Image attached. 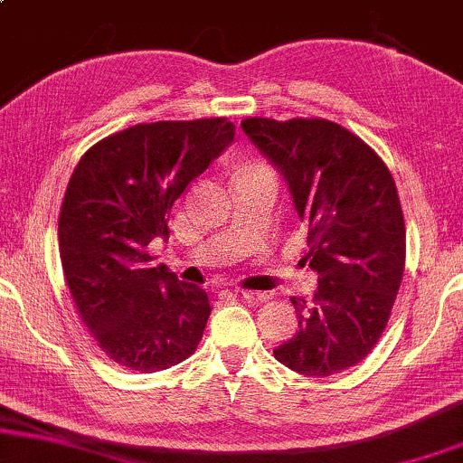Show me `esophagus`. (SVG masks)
I'll use <instances>...</instances> for the list:
<instances>
[{
	"label": "esophagus",
	"mask_w": 463,
	"mask_h": 463,
	"mask_svg": "<svg viewBox=\"0 0 463 463\" xmlns=\"http://www.w3.org/2000/svg\"><path fill=\"white\" fill-rule=\"evenodd\" d=\"M239 294H241V298L247 299V302H251V304H264L270 299V296L262 294V291H239Z\"/></svg>",
	"instance_id": "1"
}]
</instances>
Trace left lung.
Masks as SVG:
<instances>
[{"label":"left lung","instance_id":"obj_1","mask_svg":"<svg viewBox=\"0 0 463 463\" xmlns=\"http://www.w3.org/2000/svg\"><path fill=\"white\" fill-rule=\"evenodd\" d=\"M241 128L283 175L308 226L306 260L318 272L312 302L291 298L296 335L272 353L302 375L340 373L380 340L405 270V220L392 174L334 121L250 117Z\"/></svg>","mask_w":463,"mask_h":463}]
</instances>
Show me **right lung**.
<instances>
[{
	"mask_svg": "<svg viewBox=\"0 0 463 463\" xmlns=\"http://www.w3.org/2000/svg\"><path fill=\"white\" fill-rule=\"evenodd\" d=\"M234 140L224 117L140 123L100 140L71 175L58 247L81 321L109 359L155 373L191 356L212 306L205 289L153 264L175 199Z\"/></svg>",
	"mask_w": 463,
	"mask_h": 463,
	"instance_id": "obj_1",
	"label": "right lung"
}]
</instances>
